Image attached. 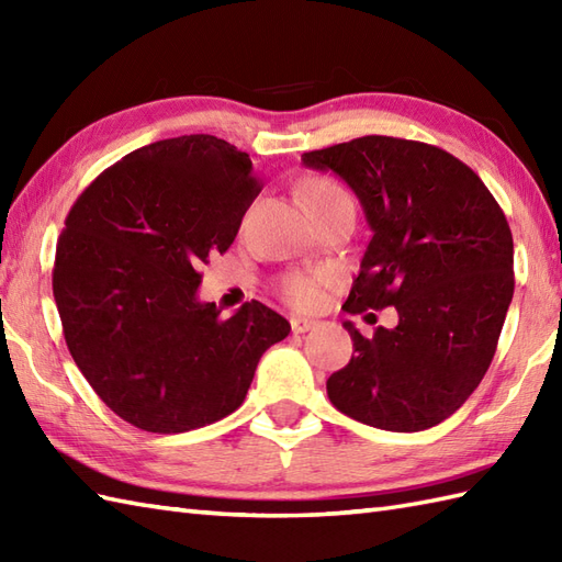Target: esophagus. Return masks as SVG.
I'll return each instance as SVG.
<instances>
[{"label": "esophagus", "mask_w": 562, "mask_h": 562, "mask_svg": "<svg viewBox=\"0 0 562 562\" xmlns=\"http://www.w3.org/2000/svg\"><path fill=\"white\" fill-rule=\"evenodd\" d=\"M292 333H306V330H312V328H316L318 326V321H314V318H302V316H294L292 321Z\"/></svg>", "instance_id": "1"}]
</instances>
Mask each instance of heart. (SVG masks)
I'll return each mask as SVG.
<instances>
[{
	"instance_id": "obj_1",
	"label": "heart",
	"mask_w": 562,
	"mask_h": 562,
	"mask_svg": "<svg viewBox=\"0 0 562 562\" xmlns=\"http://www.w3.org/2000/svg\"><path fill=\"white\" fill-rule=\"evenodd\" d=\"M328 190H340V188L328 183V181H308L302 190V195L312 198L318 193H328ZM324 280H326L324 274H316V272H294L282 282L284 300L300 308H312L318 302L321 284H324Z\"/></svg>"
}]
</instances>
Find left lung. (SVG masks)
I'll return each mask as SVG.
<instances>
[{
    "label": "left lung",
    "mask_w": 562,
    "mask_h": 562,
    "mask_svg": "<svg viewBox=\"0 0 562 562\" xmlns=\"http://www.w3.org/2000/svg\"><path fill=\"white\" fill-rule=\"evenodd\" d=\"M360 198L372 241L348 314L396 306L398 326L352 338L350 362L326 381L357 423L420 432L457 413L493 362L515 294V244L491 190L425 142L367 135L302 154Z\"/></svg>",
    "instance_id": "left-lung-1"
}]
</instances>
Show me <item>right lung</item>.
Returning <instances> with one entry per match:
<instances>
[{"mask_svg": "<svg viewBox=\"0 0 562 562\" xmlns=\"http://www.w3.org/2000/svg\"><path fill=\"white\" fill-rule=\"evenodd\" d=\"M260 193L246 151L212 135L159 139L105 169L59 234L53 294L67 348L109 408L145 432L205 427L244 403L288 318L198 300L210 254Z\"/></svg>", "mask_w": 562, "mask_h": 562, "instance_id": "1", "label": "right lung"}]
</instances>
